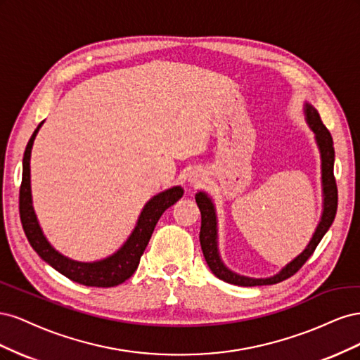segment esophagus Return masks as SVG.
<instances>
[{
	"label": "esophagus",
	"instance_id": "34e87169",
	"mask_svg": "<svg viewBox=\"0 0 360 360\" xmlns=\"http://www.w3.org/2000/svg\"><path fill=\"white\" fill-rule=\"evenodd\" d=\"M201 180H202V177L198 176V174H192V176L189 177V181L192 184H198V183H201Z\"/></svg>",
	"mask_w": 360,
	"mask_h": 360
}]
</instances>
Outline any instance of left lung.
<instances>
[{
  "instance_id": "1",
  "label": "left lung",
  "mask_w": 360,
  "mask_h": 360,
  "mask_svg": "<svg viewBox=\"0 0 360 360\" xmlns=\"http://www.w3.org/2000/svg\"><path fill=\"white\" fill-rule=\"evenodd\" d=\"M304 117H307V123L315 135V141L320 150L321 156V186H323V213L321 219L317 225L312 238L309 240L308 246L304 248L302 254L282 267L279 274L270 276V278H248L236 274V271L228 269L224 261L221 259L219 249H217V219H216V209L212 198L205 192H198L195 195V200L200 207L201 212V230H200V243L204 258L209 264L210 270L216 278H219L228 284L240 285V287H255V285H271L278 284L292 276L296 271L307 263V259L314 254L315 248L319 246L324 234L328 233L330 228L336 209H338V189L336 181L333 176V163H335V148H333V139L332 135L321 122L319 111L309 103H304Z\"/></svg>"
}]
</instances>
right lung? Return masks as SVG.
<instances>
[{"label":"right lung","instance_id":"right-lung-1","mask_svg":"<svg viewBox=\"0 0 360 360\" xmlns=\"http://www.w3.org/2000/svg\"><path fill=\"white\" fill-rule=\"evenodd\" d=\"M41 124L43 122L37 126L34 134L31 135L27 144L22 160V183H20L19 189L20 222H22L30 245L43 261H46L49 266L60 271L61 275L72 279L73 282H78V284L102 288L123 284V282L135 274V270L138 269L141 255L144 254L159 217L163 212L169 209L172 204H176L183 197V189L180 186H174L171 189L155 195V197L144 205L132 234L129 236L124 245L112 255L99 261H93V263H82V261H75L64 257L48 242V238L43 234L39 225L36 212L32 209L30 159L32 143H34L36 135Z\"/></svg>","mask_w":360,"mask_h":360}]
</instances>
